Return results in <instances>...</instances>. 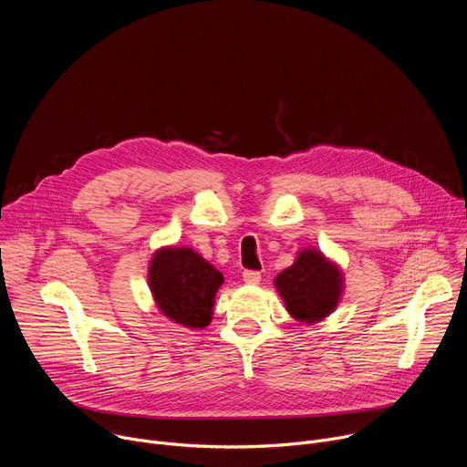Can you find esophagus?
I'll return each mask as SVG.
<instances>
[{"mask_svg": "<svg viewBox=\"0 0 467 467\" xmlns=\"http://www.w3.org/2000/svg\"><path fill=\"white\" fill-rule=\"evenodd\" d=\"M242 277H244V281H245L247 285H258V283H260V274L254 272V270H245V272L242 274Z\"/></svg>", "mask_w": 467, "mask_h": 467, "instance_id": "esophagus-1", "label": "esophagus"}]
</instances>
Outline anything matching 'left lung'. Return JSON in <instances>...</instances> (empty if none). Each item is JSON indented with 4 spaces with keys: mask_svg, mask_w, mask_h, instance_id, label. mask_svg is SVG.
Masks as SVG:
<instances>
[{
    "mask_svg": "<svg viewBox=\"0 0 467 467\" xmlns=\"http://www.w3.org/2000/svg\"><path fill=\"white\" fill-rule=\"evenodd\" d=\"M275 288L294 319L317 323L338 306L344 275L321 251L301 249L290 268L275 277Z\"/></svg>",
    "mask_w": 467,
    "mask_h": 467,
    "instance_id": "left-lung-1",
    "label": "left lung"
}]
</instances>
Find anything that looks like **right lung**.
Masks as SVG:
<instances>
[{"label": "right lung", "instance_id": "1", "mask_svg": "<svg viewBox=\"0 0 467 467\" xmlns=\"http://www.w3.org/2000/svg\"><path fill=\"white\" fill-rule=\"evenodd\" d=\"M150 290L159 310L171 321L203 328L223 275L192 247H162L150 262Z\"/></svg>", "mask_w": 467, "mask_h": 467}]
</instances>
